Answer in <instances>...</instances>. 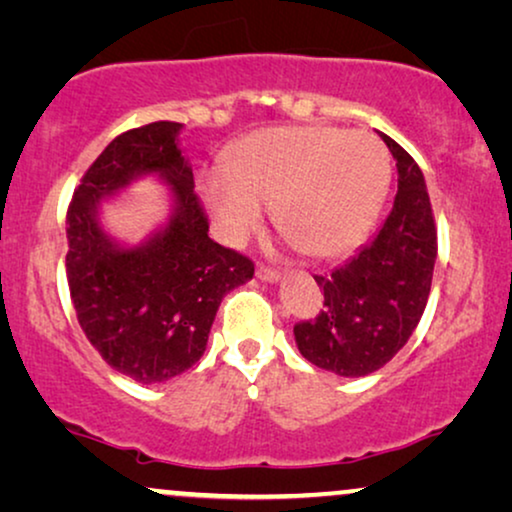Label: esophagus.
Instances as JSON below:
<instances>
[{
  "mask_svg": "<svg viewBox=\"0 0 512 512\" xmlns=\"http://www.w3.org/2000/svg\"><path fill=\"white\" fill-rule=\"evenodd\" d=\"M256 277L261 279V282H268V284H277L279 279H282V275H279L277 270H272V268H263V265H261V268L256 270Z\"/></svg>",
  "mask_w": 512,
  "mask_h": 512,
  "instance_id": "34e87169",
  "label": "esophagus"
}]
</instances>
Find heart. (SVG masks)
I'll use <instances>...</instances> for the list:
<instances>
[{"mask_svg":"<svg viewBox=\"0 0 512 512\" xmlns=\"http://www.w3.org/2000/svg\"><path fill=\"white\" fill-rule=\"evenodd\" d=\"M389 177V153L370 132L279 125L244 137L221 172L202 179L200 200L223 242L254 233L272 202L293 244L335 258L366 237Z\"/></svg>","mask_w":512,"mask_h":512,"instance_id":"b5f03b06","label":"heart"}]
</instances>
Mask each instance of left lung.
<instances>
[{
    "mask_svg": "<svg viewBox=\"0 0 512 512\" xmlns=\"http://www.w3.org/2000/svg\"><path fill=\"white\" fill-rule=\"evenodd\" d=\"M396 160L394 207L373 240L331 275H317L324 310L293 326L300 354L340 377L380 370L422 319L438 256L424 174L403 146L382 135Z\"/></svg>",
    "mask_w": 512,
    "mask_h": 512,
    "instance_id": "1",
    "label": "left lung"
}]
</instances>
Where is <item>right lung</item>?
<instances>
[{
  "instance_id": "obj_1",
  "label": "right lung",
  "mask_w": 512,
  "mask_h": 512,
  "mask_svg": "<svg viewBox=\"0 0 512 512\" xmlns=\"http://www.w3.org/2000/svg\"><path fill=\"white\" fill-rule=\"evenodd\" d=\"M181 123L118 135L74 191L67 212V282L76 319L104 361L139 384L186 373L205 354L221 300L254 277L249 258L207 235ZM168 188V216L142 243L111 236L103 205L139 178Z\"/></svg>"
}]
</instances>
